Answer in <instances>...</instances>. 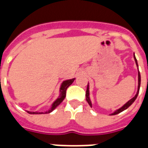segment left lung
<instances>
[{"label":"left lung","mask_w":148,"mask_h":148,"mask_svg":"<svg viewBox=\"0 0 148 148\" xmlns=\"http://www.w3.org/2000/svg\"><path fill=\"white\" fill-rule=\"evenodd\" d=\"M134 58H135V62H136V63L137 66H138V63H137V60L136 58V56L134 55ZM140 81H141V78H140V72H138V90H137V93L135 95V97H132V99L129 100L128 101H127L126 104H124V106H122L121 108H120L119 109H117V110H116V111L113 112V113H112L111 115H116L118 114V113H120V112H123L124 110H125V109H127L129 106L132 104V103L135 101V100L136 99L137 96H138V93H139V91H140ZM89 83H88V86H87V89H86V99L87 102L89 103V105H90L91 107H92V103H91V101H90V90H89Z\"/></svg>","instance_id":"left-lung-1"}]
</instances>
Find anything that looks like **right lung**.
<instances>
[{"mask_svg":"<svg viewBox=\"0 0 148 148\" xmlns=\"http://www.w3.org/2000/svg\"><path fill=\"white\" fill-rule=\"evenodd\" d=\"M75 78H72V79H69V80H66L64 81L62 83L61 86H60V94H59V96L57 99L55 100L54 103L52 104L51 108L50 110L48 111L45 112V113H50L51 112H52L55 108H57L60 104L62 103V101L65 99V97H66V89H67L68 87L71 86V84L74 82V81ZM29 114H42V112H29L27 111Z\"/></svg>","mask_w":148,"mask_h":148,"instance_id":"1","label":"right lung"}]
</instances>
